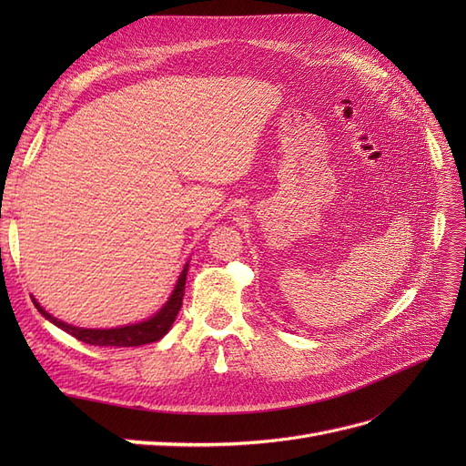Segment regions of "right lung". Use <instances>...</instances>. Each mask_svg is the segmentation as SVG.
I'll list each match as a JSON object with an SVG mask.
<instances>
[{
    "instance_id": "1",
    "label": "right lung",
    "mask_w": 466,
    "mask_h": 466,
    "mask_svg": "<svg viewBox=\"0 0 466 466\" xmlns=\"http://www.w3.org/2000/svg\"><path fill=\"white\" fill-rule=\"evenodd\" d=\"M187 272H188V264L182 270L177 288L171 295V299L167 301V305L161 309V311L151 317L149 320H144L139 324H130V327H122V329H110V330H91V329H77L72 327V324H66L58 319H54L48 315L45 309H42L35 299V307L40 311L42 317H46L50 322H54L56 327H60L67 334L76 336L77 340L91 344V346H116V348H130V346H144L157 342L159 338L167 334V330L171 329V324L175 322L180 307H182V298H185V284H187Z\"/></svg>"
}]
</instances>
